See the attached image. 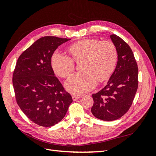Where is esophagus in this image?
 Segmentation results:
<instances>
[{"label":"esophagus","mask_w":156,"mask_h":156,"mask_svg":"<svg viewBox=\"0 0 156 156\" xmlns=\"http://www.w3.org/2000/svg\"><path fill=\"white\" fill-rule=\"evenodd\" d=\"M81 98V96H75V95L72 96V99H73V101L79 100V99H80Z\"/></svg>","instance_id":"esophagus-1"}]
</instances>
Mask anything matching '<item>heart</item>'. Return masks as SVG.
I'll return each mask as SVG.
<instances>
[{
    "instance_id": "obj_1",
    "label": "heart",
    "mask_w": 156,
    "mask_h": 156,
    "mask_svg": "<svg viewBox=\"0 0 156 156\" xmlns=\"http://www.w3.org/2000/svg\"><path fill=\"white\" fill-rule=\"evenodd\" d=\"M68 51L72 56L55 53L51 57L54 72L62 78L69 77L75 69L73 60L81 64L82 73L73 75L65 83L67 90L81 95L92 90L97 80L102 82L109 78L118 60L116 46L111 41L85 38L71 45Z\"/></svg>"
}]
</instances>
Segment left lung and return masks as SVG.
<instances>
[{
	"label": "left lung",
	"mask_w": 156,
	"mask_h": 156,
	"mask_svg": "<svg viewBox=\"0 0 156 156\" xmlns=\"http://www.w3.org/2000/svg\"><path fill=\"white\" fill-rule=\"evenodd\" d=\"M118 52L116 68L107 85L92 96V115L98 119L112 121L128 111L138 88V67L133 51L116 34L110 36Z\"/></svg>",
	"instance_id": "1"
}]
</instances>
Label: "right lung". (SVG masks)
Listing matches in <instances>:
<instances>
[{
    "label": "right lung",
    "mask_w": 156,
    "mask_h": 156,
    "mask_svg": "<svg viewBox=\"0 0 156 156\" xmlns=\"http://www.w3.org/2000/svg\"><path fill=\"white\" fill-rule=\"evenodd\" d=\"M71 39L44 36L20 56L13 74L16 99L23 113L43 127L62 120L73 101L51 67V57L58 47Z\"/></svg>",
    "instance_id": "right-lung-1"
}]
</instances>
